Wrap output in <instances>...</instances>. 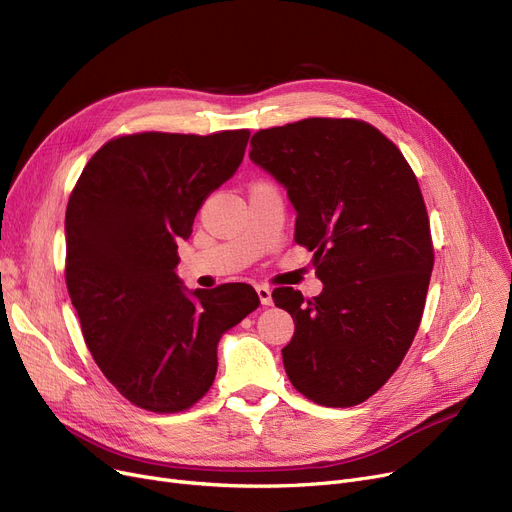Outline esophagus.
<instances>
[{
	"mask_svg": "<svg viewBox=\"0 0 512 512\" xmlns=\"http://www.w3.org/2000/svg\"><path fill=\"white\" fill-rule=\"evenodd\" d=\"M255 290H257V297H259L261 305H272V288L270 286L259 284Z\"/></svg>",
	"mask_w": 512,
	"mask_h": 512,
	"instance_id": "34e87169",
	"label": "esophagus"
}]
</instances>
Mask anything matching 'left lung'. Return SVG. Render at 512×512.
I'll list each match as a JSON object with an SVG mask.
<instances>
[{"label": "left lung", "instance_id": "obj_1", "mask_svg": "<svg viewBox=\"0 0 512 512\" xmlns=\"http://www.w3.org/2000/svg\"><path fill=\"white\" fill-rule=\"evenodd\" d=\"M251 161L297 211L294 240L315 251L324 290L305 301L276 288L294 336L282 348L288 380L324 407L378 392L417 334L434 267L417 178L392 141L359 120L309 118L259 130Z\"/></svg>", "mask_w": 512, "mask_h": 512}]
</instances>
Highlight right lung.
Listing matches in <instances>:
<instances>
[{
    "instance_id": "1",
    "label": "right lung",
    "mask_w": 512,
    "mask_h": 512,
    "mask_svg": "<svg viewBox=\"0 0 512 512\" xmlns=\"http://www.w3.org/2000/svg\"><path fill=\"white\" fill-rule=\"evenodd\" d=\"M249 130L141 132L105 143L66 209V286L89 351L118 392L153 413L193 407L218 371V342L257 309L249 284L188 290L178 242L234 176Z\"/></svg>"
}]
</instances>
